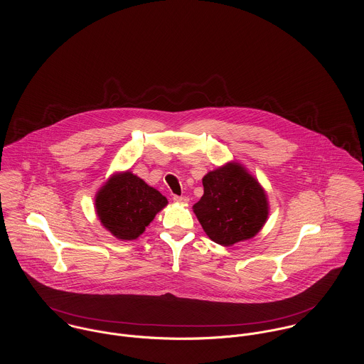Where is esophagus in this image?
<instances>
[{
  "mask_svg": "<svg viewBox=\"0 0 364 364\" xmlns=\"http://www.w3.org/2000/svg\"><path fill=\"white\" fill-rule=\"evenodd\" d=\"M173 202L178 205H188L189 199L186 196H173Z\"/></svg>",
  "mask_w": 364,
  "mask_h": 364,
  "instance_id": "1",
  "label": "esophagus"
}]
</instances>
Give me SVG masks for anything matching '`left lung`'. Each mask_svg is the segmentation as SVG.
<instances>
[{
    "label": "left lung",
    "mask_w": 364,
    "mask_h": 364,
    "mask_svg": "<svg viewBox=\"0 0 364 364\" xmlns=\"http://www.w3.org/2000/svg\"><path fill=\"white\" fill-rule=\"evenodd\" d=\"M202 182L205 193L193 213L211 241L231 247L259 232L269 215V200L242 164L230 161L208 172Z\"/></svg>",
    "instance_id": "left-lung-1"
}]
</instances>
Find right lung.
Here are the masks:
<instances>
[{
    "label": "right lung",
    "mask_w": 364,
    "mask_h": 364,
    "mask_svg": "<svg viewBox=\"0 0 364 364\" xmlns=\"http://www.w3.org/2000/svg\"><path fill=\"white\" fill-rule=\"evenodd\" d=\"M166 205L165 196L132 171L113 173L95 195L101 224L120 241L139 238Z\"/></svg>",
    "instance_id": "right-lung-1"
}]
</instances>
